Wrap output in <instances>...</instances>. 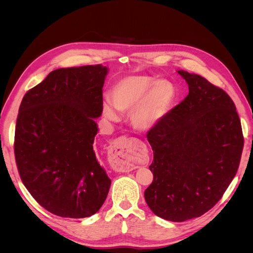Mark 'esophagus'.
<instances>
[{
	"label": "esophagus",
	"mask_w": 253,
	"mask_h": 253,
	"mask_svg": "<svg viewBox=\"0 0 253 253\" xmlns=\"http://www.w3.org/2000/svg\"><path fill=\"white\" fill-rule=\"evenodd\" d=\"M111 165L117 172H129L136 169L133 162L135 147L133 140L126 136L118 137L111 143Z\"/></svg>",
	"instance_id": "34e87169"
}]
</instances>
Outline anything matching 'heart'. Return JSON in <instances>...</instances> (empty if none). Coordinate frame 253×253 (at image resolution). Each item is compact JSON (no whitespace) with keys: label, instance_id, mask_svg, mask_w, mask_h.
<instances>
[{"label":"heart","instance_id":"obj_1","mask_svg":"<svg viewBox=\"0 0 253 253\" xmlns=\"http://www.w3.org/2000/svg\"><path fill=\"white\" fill-rule=\"evenodd\" d=\"M174 98V87L165 80L156 81L149 76H131L114 84L111 102L120 112L131 111L135 127L148 129L163 119ZM110 101H104L103 114L110 120H117L118 114Z\"/></svg>","mask_w":253,"mask_h":253}]
</instances>
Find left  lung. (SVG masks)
I'll return each instance as SVG.
<instances>
[{
    "mask_svg": "<svg viewBox=\"0 0 253 253\" xmlns=\"http://www.w3.org/2000/svg\"><path fill=\"white\" fill-rule=\"evenodd\" d=\"M189 94L147 134L153 181L144 191L157 216L185 221L213 208L239 169L244 136L235 104L224 89L178 71Z\"/></svg>",
    "mask_w": 253,
    "mask_h": 253,
    "instance_id": "obj_1",
    "label": "left lung"
}]
</instances>
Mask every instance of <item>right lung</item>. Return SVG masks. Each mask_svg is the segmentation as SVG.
<instances>
[{"label":"right lung","instance_id":"add662e5","mask_svg":"<svg viewBox=\"0 0 253 253\" xmlns=\"http://www.w3.org/2000/svg\"><path fill=\"white\" fill-rule=\"evenodd\" d=\"M108 68H59L23 97L14 133L22 182L44 209L83 218L101 208L111 179L93 148Z\"/></svg>","mask_w":253,"mask_h":253}]
</instances>
